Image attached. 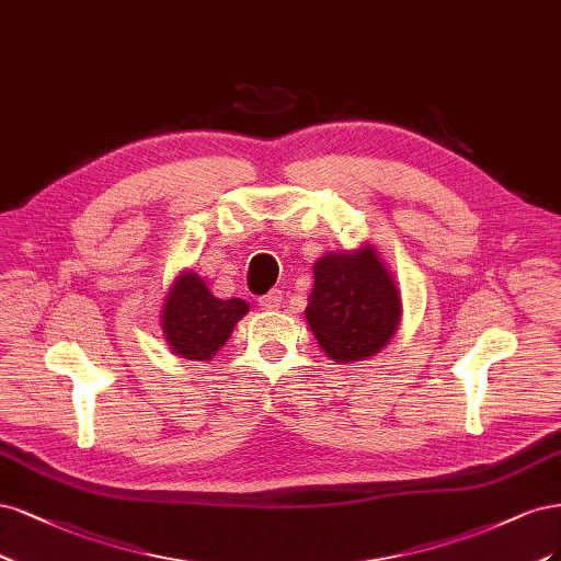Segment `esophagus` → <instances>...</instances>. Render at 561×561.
I'll return each instance as SVG.
<instances>
[{
  "label": "esophagus",
  "instance_id": "1",
  "mask_svg": "<svg viewBox=\"0 0 561 561\" xmlns=\"http://www.w3.org/2000/svg\"><path fill=\"white\" fill-rule=\"evenodd\" d=\"M259 302H261L263 310H279V305H282V291H277V288H275V291H270V294L261 296Z\"/></svg>",
  "mask_w": 561,
  "mask_h": 561
}]
</instances>
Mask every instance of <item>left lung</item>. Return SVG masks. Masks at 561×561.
I'll return each instance as SVG.
<instances>
[{"label":"left lung","instance_id":"left-lung-1","mask_svg":"<svg viewBox=\"0 0 561 561\" xmlns=\"http://www.w3.org/2000/svg\"><path fill=\"white\" fill-rule=\"evenodd\" d=\"M401 294L373 244L327 254L314 263L305 319L335 364L382 350L401 323Z\"/></svg>","mask_w":561,"mask_h":561}]
</instances>
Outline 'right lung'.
I'll return each mask as SVG.
<instances>
[{
  "label": "right lung",
  "instance_id": "obj_1",
  "mask_svg": "<svg viewBox=\"0 0 561 561\" xmlns=\"http://www.w3.org/2000/svg\"><path fill=\"white\" fill-rule=\"evenodd\" d=\"M247 312L249 305L242 298H216L193 270H186L165 296L160 327L174 354L191 360H211Z\"/></svg>",
  "mask_w": 561,
  "mask_h": 561
}]
</instances>
